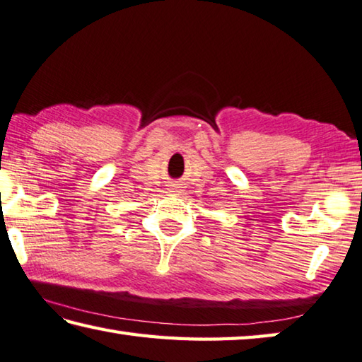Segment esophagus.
I'll list each match as a JSON object with an SVG mask.
<instances>
[{"label": "esophagus", "mask_w": 362, "mask_h": 362, "mask_svg": "<svg viewBox=\"0 0 362 362\" xmlns=\"http://www.w3.org/2000/svg\"><path fill=\"white\" fill-rule=\"evenodd\" d=\"M169 193H173V194H177L179 192H177V188H169Z\"/></svg>", "instance_id": "1"}]
</instances>
